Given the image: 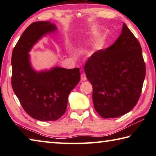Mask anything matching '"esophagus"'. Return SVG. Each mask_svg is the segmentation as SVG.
I'll return each instance as SVG.
<instances>
[{"label":"esophagus","instance_id":"1","mask_svg":"<svg viewBox=\"0 0 156 156\" xmlns=\"http://www.w3.org/2000/svg\"><path fill=\"white\" fill-rule=\"evenodd\" d=\"M80 78H81V80H83V81H84L87 80L86 76H85V74H84V73H82Z\"/></svg>","mask_w":156,"mask_h":156}]
</instances>
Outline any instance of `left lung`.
Instances as JSON below:
<instances>
[{
  "label": "left lung",
  "instance_id": "8db88e82",
  "mask_svg": "<svg viewBox=\"0 0 156 156\" xmlns=\"http://www.w3.org/2000/svg\"><path fill=\"white\" fill-rule=\"evenodd\" d=\"M84 69L93 87L94 108L102 118H118L136 106L146 67L140 44L125 23L115 43L93 54Z\"/></svg>",
  "mask_w": 156,
  "mask_h": 156
}]
</instances>
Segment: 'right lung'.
Listing matches in <instances>:
<instances>
[{"label": "right lung", "mask_w": 156, "mask_h": 156, "mask_svg": "<svg viewBox=\"0 0 156 156\" xmlns=\"http://www.w3.org/2000/svg\"><path fill=\"white\" fill-rule=\"evenodd\" d=\"M57 30L48 21L34 22L26 29L12 51V86L27 114L41 121L56 120L64 114L68 96L80 80V69L55 67L36 72L29 52L47 34Z\"/></svg>", "instance_id": "1"}]
</instances>
